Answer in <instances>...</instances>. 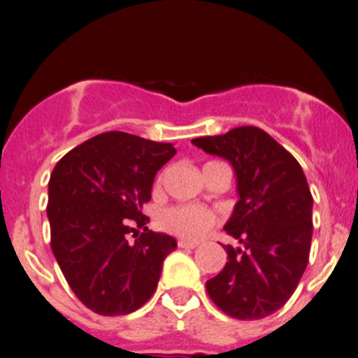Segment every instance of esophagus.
Instances as JSON below:
<instances>
[{
	"label": "esophagus",
	"instance_id": "34e87169",
	"mask_svg": "<svg viewBox=\"0 0 358 358\" xmlns=\"http://www.w3.org/2000/svg\"><path fill=\"white\" fill-rule=\"evenodd\" d=\"M177 245L182 249H195L199 245V242H189V240H179L177 242Z\"/></svg>",
	"mask_w": 358,
	"mask_h": 358
}]
</instances>
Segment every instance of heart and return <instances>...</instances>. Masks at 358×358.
<instances>
[{
    "label": "heart",
    "mask_w": 358,
    "mask_h": 358,
    "mask_svg": "<svg viewBox=\"0 0 358 358\" xmlns=\"http://www.w3.org/2000/svg\"><path fill=\"white\" fill-rule=\"evenodd\" d=\"M217 222V213L201 204H176L159 215V226L181 238L197 240Z\"/></svg>",
    "instance_id": "1"
}]
</instances>
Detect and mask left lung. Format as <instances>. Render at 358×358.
I'll return each instance as SVG.
<instances>
[{
  "label": "left lung",
  "instance_id": "obj_1",
  "mask_svg": "<svg viewBox=\"0 0 358 358\" xmlns=\"http://www.w3.org/2000/svg\"><path fill=\"white\" fill-rule=\"evenodd\" d=\"M192 143L229 161L240 197L224 229L242 248L224 245L227 262L206 281L208 294L231 317H267L289 301L308 264L314 199L301 164L252 125Z\"/></svg>",
  "mask_w": 358,
  "mask_h": 358
}]
</instances>
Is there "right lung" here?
<instances>
[{
  "label": "right lung",
  "instance_id": "right-lung-1",
  "mask_svg": "<svg viewBox=\"0 0 358 358\" xmlns=\"http://www.w3.org/2000/svg\"><path fill=\"white\" fill-rule=\"evenodd\" d=\"M173 154L172 143L110 131L69 150L50 176L52 251L75 296L94 314H131L157 289L177 242L148 231L141 210ZM138 227L144 233L129 243Z\"/></svg>",
  "mask_w": 358,
  "mask_h": 358
}]
</instances>
